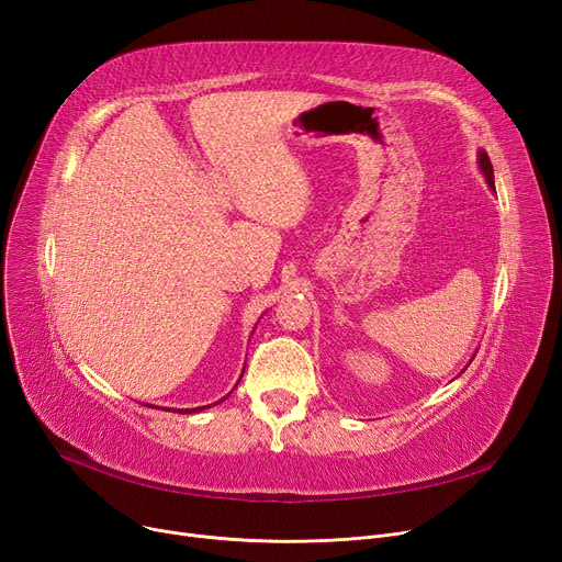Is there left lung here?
I'll use <instances>...</instances> for the list:
<instances>
[{"mask_svg": "<svg viewBox=\"0 0 562 562\" xmlns=\"http://www.w3.org/2000/svg\"><path fill=\"white\" fill-rule=\"evenodd\" d=\"M479 164H481V168H483V172H485V177H487L490 189H494V170H492V161H490V157H487L485 153H481Z\"/></svg>", "mask_w": 562, "mask_h": 562, "instance_id": "8db88e82", "label": "left lung"}]
</instances>
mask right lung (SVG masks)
<instances>
[{
    "label": "right lung",
    "instance_id": "obj_1",
    "mask_svg": "<svg viewBox=\"0 0 562 562\" xmlns=\"http://www.w3.org/2000/svg\"><path fill=\"white\" fill-rule=\"evenodd\" d=\"M195 409H202V407H193V409H184V412H195Z\"/></svg>",
    "mask_w": 562,
    "mask_h": 562
}]
</instances>
